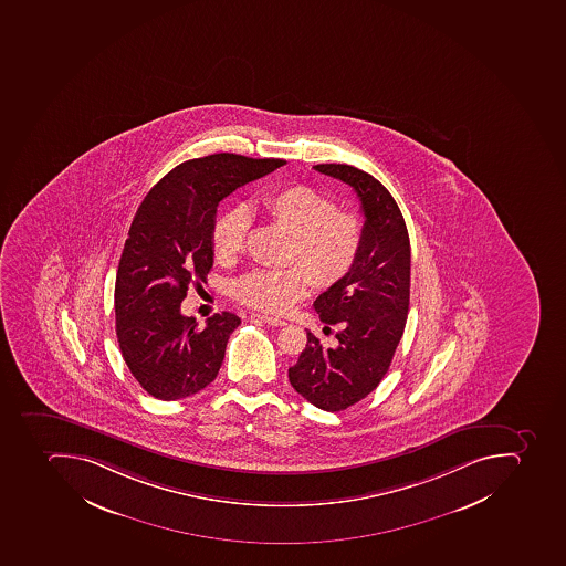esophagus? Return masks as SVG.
Masks as SVG:
<instances>
[{
	"label": "esophagus",
	"mask_w": 566,
	"mask_h": 566,
	"mask_svg": "<svg viewBox=\"0 0 566 566\" xmlns=\"http://www.w3.org/2000/svg\"><path fill=\"white\" fill-rule=\"evenodd\" d=\"M250 319H252V322L266 323V325L270 326L287 325V322H284V319H279V317L264 316V314H252V316H250Z\"/></svg>",
	"instance_id": "1"
}]
</instances>
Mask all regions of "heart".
Segmentation results:
<instances>
[{
  "label": "heart",
  "instance_id": "1",
  "mask_svg": "<svg viewBox=\"0 0 566 566\" xmlns=\"http://www.w3.org/2000/svg\"><path fill=\"white\" fill-rule=\"evenodd\" d=\"M261 211L270 222L290 232V261L303 268L255 270L241 276L232 291L244 305L268 314L290 313L294 303L308 293L311 279L319 287H328L355 263L363 244V220L348 209L335 208L328 197L311 186H284L268 193L261 200ZM247 232V209H229L220 214L211 229L217 258H238Z\"/></svg>",
  "mask_w": 566,
  "mask_h": 566
}]
</instances>
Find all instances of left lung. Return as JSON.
<instances>
[{
	"mask_svg": "<svg viewBox=\"0 0 566 566\" xmlns=\"http://www.w3.org/2000/svg\"><path fill=\"white\" fill-rule=\"evenodd\" d=\"M317 172L352 186L363 208V244L340 281L317 296L314 308L335 326V346L313 332L290 367L293 389L325 412L366 398L389 371L410 305V238L389 190L352 165H316Z\"/></svg>",
	"mask_w": 566,
	"mask_h": 566,
	"instance_id": "left-lung-1",
	"label": "left lung"
}]
</instances>
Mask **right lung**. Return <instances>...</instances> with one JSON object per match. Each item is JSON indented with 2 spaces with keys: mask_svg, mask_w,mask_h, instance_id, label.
<instances>
[{
  "mask_svg": "<svg viewBox=\"0 0 566 566\" xmlns=\"http://www.w3.org/2000/svg\"><path fill=\"white\" fill-rule=\"evenodd\" d=\"M284 159L220 153L190 159L150 188L133 218L115 281V331L129 371L154 398H188L217 378L240 317L182 316L188 287L213 266L217 208Z\"/></svg>",
  "mask_w": 566,
  "mask_h": 566,
  "instance_id": "add662e5",
  "label": "right lung"
}]
</instances>
